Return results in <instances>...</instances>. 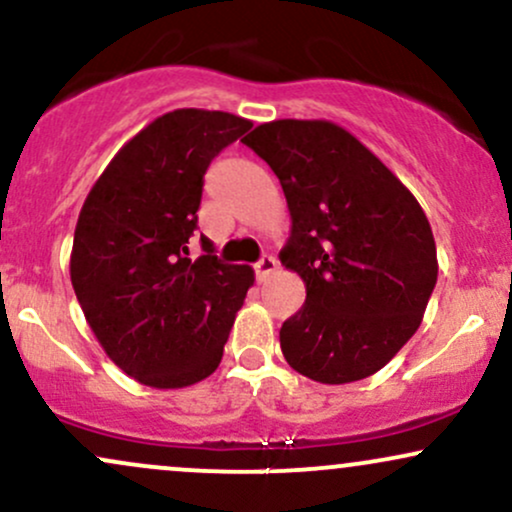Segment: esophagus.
I'll return each mask as SVG.
<instances>
[{
  "mask_svg": "<svg viewBox=\"0 0 512 512\" xmlns=\"http://www.w3.org/2000/svg\"><path fill=\"white\" fill-rule=\"evenodd\" d=\"M276 269H279V262L274 260L272 255H262V260L255 264V272H257V279L260 281H264V279H269V276H272Z\"/></svg>",
  "mask_w": 512,
  "mask_h": 512,
  "instance_id": "esophagus-1",
  "label": "esophagus"
}]
</instances>
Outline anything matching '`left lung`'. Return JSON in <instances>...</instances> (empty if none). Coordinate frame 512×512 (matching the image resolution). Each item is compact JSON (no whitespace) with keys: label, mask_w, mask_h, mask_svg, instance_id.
Instances as JSON below:
<instances>
[{"label":"left lung","mask_w":512,"mask_h":512,"mask_svg":"<svg viewBox=\"0 0 512 512\" xmlns=\"http://www.w3.org/2000/svg\"><path fill=\"white\" fill-rule=\"evenodd\" d=\"M245 144L281 182L291 233L279 252L305 284L281 325L289 366L325 385L378 373L424 320L436 240L402 180L330 120H274Z\"/></svg>","instance_id":"obj_1"}]
</instances>
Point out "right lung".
<instances>
[{
    "label": "right lung",
    "instance_id": "add662e5",
    "mask_svg": "<svg viewBox=\"0 0 512 512\" xmlns=\"http://www.w3.org/2000/svg\"><path fill=\"white\" fill-rule=\"evenodd\" d=\"M252 127L221 110L180 108L134 134L88 192L69 274L88 327L117 368L156 390H180L219 368L245 293L248 264L190 257L211 158Z\"/></svg>",
    "mask_w": 512,
    "mask_h": 512
}]
</instances>
